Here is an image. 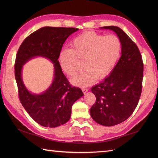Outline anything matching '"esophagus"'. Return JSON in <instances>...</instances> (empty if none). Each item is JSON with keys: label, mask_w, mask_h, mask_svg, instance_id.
<instances>
[{"label": "esophagus", "mask_w": 158, "mask_h": 158, "mask_svg": "<svg viewBox=\"0 0 158 158\" xmlns=\"http://www.w3.org/2000/svg\"><path fill=\"white\" fill-rule=\"evenodd\" d=\"M81 89H82V91H83V94H85L88 91V88H82Z\"/></svg>", "instance_id": "1"}]
</instances>
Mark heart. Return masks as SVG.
Masks as SVG:
<instances>
[{
	"mask_svg": "<svg viewBox=\"0 0 158 158\" xmlns=\"http://www.w3.org/2000/svg\"><path fill=\"white\" fill-rule=\"evenodd\" d=\"M72 49L60 52L58 61L62 71L73 77L79 70L77 60H83L85 70L72 79L78 86H88L96 79H103L115 68L120 56L122 43L116 35L103 36L95 32H85L71 42Z\"/></svg>",
	"mask_w": 158,
	"mask_h": 158,
	"instance_id": "obj_1",
	"label": "heart"
}]
</instances>
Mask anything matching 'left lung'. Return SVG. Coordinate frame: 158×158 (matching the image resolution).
<instances>
[{
    "mask_svg": "<svg viewBox=\"0 0 158 158\" xmlns=\"http://www.w3.org/2000/svg\"><path fill=\"white\" fill-rule=\"evenodd\" d=\"M117 33L122 43V56L110 75L92 88L96 100L90 109L92 119L112 126L126 120L138 105L142 92L143 62L136 45L117 26H104Z\"/></svg>",
    "mask_w": 158,
    "mask_h": 158,
    "instance_id": "obj_1",
    "label": "left lung"
}]
</instances>
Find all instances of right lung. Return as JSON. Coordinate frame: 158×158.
Listing matches in <instances>:
<instances>
[{
  "label": "right lung",
  "instance_id": "right-lung-1",
  "mask_svg": "<svg viewBox=\"0 0 158 158\" xmlns=\"http://www.w3.org/2000/svg\"><path fill=\"white\" fill-rule=\"evenodd\" d=\"M75 28L43 27L27 36L20 45L15 62L18 96L23 108L36 123L55 127L69 120L73 103L83 95L81 89L70 85L62 73L58 59L66 39L78 31ZM43 56L55 64V78L49 89L39 95L29 93L21 79L22 66L33 56Z\"/></svg>",
  "mask_w": 158,
  "mask_h": 158
}]
</instances>
